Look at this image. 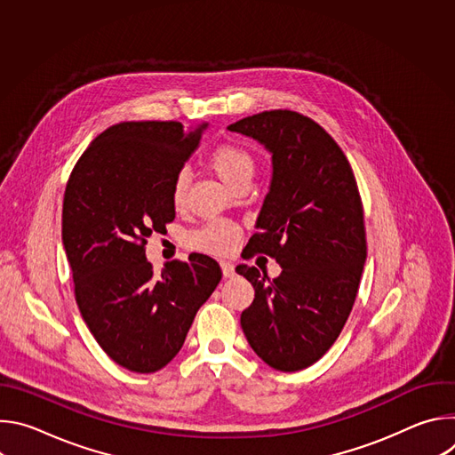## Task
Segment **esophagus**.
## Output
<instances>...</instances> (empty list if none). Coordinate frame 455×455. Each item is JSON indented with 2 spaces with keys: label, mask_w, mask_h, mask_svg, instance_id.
I'll use <instances>...</instances> for the list:
<instances>
[{
  "label": "esophagus",
  "mask_w": 455,
  "mask_h": 455,
  "mask_svg": "<svg viewBox=\"0 0 455 455\" xmlns=\"http://www.w3.org/2000/svg\"><path fill=\"white\" fill-rule=\"evenodd\" d=\"M220 267H221V272H223V277H234V265L232 263H227V261H221L220 263Z\"/></svg>",
  "instance_id": "1"
}]
</instances>
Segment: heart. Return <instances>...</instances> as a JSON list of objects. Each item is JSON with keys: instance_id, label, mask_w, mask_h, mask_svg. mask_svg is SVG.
I'll return each instance as SVG.
<instances>
[{"instance_id": "1", "label": "heart", "mask_w": 455, "mask_h": 455, "mask_svg": "<svg viewBox=\"0 0 455 455\" xmlns=\"http://www.w3.org/2000/svg\"><path fill=\"white\" fill-rule=\"evenodd\" d=\"M211 169L218 174V178L230 188L237 185L250 183L255 172V160L243 146L237 144H221L209 156ZM188 172L178 171L171 183V202L176 209L183 207L188 190ZM241 237V230L237 225L230 221H211L200 230L192 232L188 243L192 248L212 253V255H227L230 253Z\"/></svg>"}]
</instances>
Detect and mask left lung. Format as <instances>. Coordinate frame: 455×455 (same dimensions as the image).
Wrapping results in <instances>:
<instances>
[{
  "label": "left lung",
  "instance_id": "left-lung-1",
  "mask_svg": "<svg viewBox=\"0 0 455 455\" xmlns=\"http://www.w3.org/2000/svg\"><path fill=\"white\" fill-rule=\"evenodd\" d=\"M228 129L272 153L270 192L246 248L283 267L274 281L255 267L235 268L255 290L241 328L270 367L300 371L335 344L356 300L367 257L358 185L340 146L302 113L263 111Z\"/></svg>",
  "mask_w": 455,
  "mask_h": 455
}]
</instances>
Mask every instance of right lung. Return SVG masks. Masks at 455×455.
<instances>
[{"mask_svg":"<svg viewBox=\"0 0 455 455\" xmlns=\"http://www.w3.org/2000/svg\"><path fill=\"white\" fill-rule=\"evenodd\" d=\"M205 127L115 124L81 155L64 190L62 244L79 311L102 351L133 372H155L178 355L221 281L204 253L176 259L162 275L146 259L148 237L174 220L172 178Z\"/></svg>","mask_w":455,"mask_h":455,"instance_id":"1","label":"right lung"}]
</instances>
